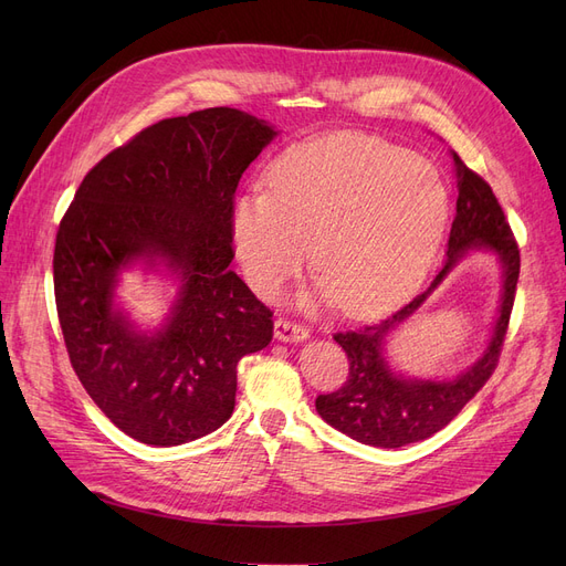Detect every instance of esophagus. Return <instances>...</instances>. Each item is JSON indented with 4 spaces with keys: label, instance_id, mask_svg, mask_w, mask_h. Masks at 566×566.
<instances>
[{
    "label": "esophagus",
    "instance_id": "1",
    "mask_svg": "<svg viewBox=\"0 0 566 566\" xmlns=\"http://www.w3.org/2000/svg\"><path fill=\"white\" fill-rule=\"evenodd\" d=\"M307 337H310V331L305 328V325L291 323V321H284V318L275 321V339H280V342H305Z\"/></svg>",
    "mask_w": 566,
    "mask_h": 566
}]
</instances>
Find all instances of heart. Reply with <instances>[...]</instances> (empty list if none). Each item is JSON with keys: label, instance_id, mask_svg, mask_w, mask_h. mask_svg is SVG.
Masks as SVG:
<instances>
[{"label": "heart", "instance_id": "heart-1", "mask_svg": "<svg viewBox=\"0 0 566 566\" xmlns=\"http://www.w3.org/2000/svg\"><path fill=\"white\" fill-rule=\"evenodd\" d=\"M448 216V188L431 163L374 137L333 133L282 154L268 190L238 195L231 231L263 295L301 271L314 241L316 295L358 316L397 303L424 277Z\"/></svg>", "mask_w": 566, "mask_h": 566}]
</instances>
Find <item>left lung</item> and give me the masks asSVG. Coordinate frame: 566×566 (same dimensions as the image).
I'll use <instances>...</instances> for the list:
<instances>
[{"mask_svg":"<svg viewBox=\"0 0 566 566\" xmlns=\"http://www.w3.org/2000/svg\"><path fill=\"white\" fill-rule=\"evenodd\" d=\"M450 154L454 160L459 199L442 271L424 293L392 316L363 325L358 331L337 333L335 342L348 355V380L337 392L316 397V412L325 422L371 448H403L448 427L491 378L504 335H507L521 271L518 245L491 186L480 174L468 169L454 151ZM470 251L493 253L503 271L501 305L488 348L454 379H418L392 370L384 355L387 337L423 304Z\"/></svg>","mask_w":566,"mask_h":566,"instance_id":"8db88e82","label":"left lung"}]
</instances>
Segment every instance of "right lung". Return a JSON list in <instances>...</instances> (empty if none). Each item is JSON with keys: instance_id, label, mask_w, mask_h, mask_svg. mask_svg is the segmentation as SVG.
Wrapping results in <instances>:
<instances>
[{"instance_id": "1", "label": "right lung", "mask_w": 566, "mask_h": 566, "mask_svg": "<svg viewBox=\"0 0 566 566\" xmlns=\"http://www.w3.org/2000/svg\"><path fill=\"white\" fill-rule=\"evenodd\" d=\"M275 137V126L233 107L163 118L84 176L59 224L54 298L71 365L144 444L174 448L220 429L238 363L273 339V312L229 263L233 192ZM135 264L179 284L154 332L115 301Z\"/></svg>"}]
</instances>
